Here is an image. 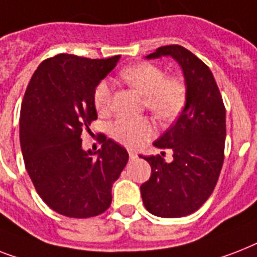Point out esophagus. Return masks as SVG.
I'll list each match as a JSON object with an SVG mask.
<instances>
[{"instance_id": "esophagus-1", "label": "esophagus", "mask_w": 257, "mask_h": 257, "mask_svg": "<svg viewBox=\"0 0 257 257\" xmlns=\"http://www.w3.org/2000/svg\"><path fill=\"white\" fill-rule=\"evenodd\" d=\"M137 156H139V155H137V152H135V151H132V149L129 151V159H131V160H135V159H137Z\"/></svg>"}]
</instances>
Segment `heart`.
I'll use <instances>...</instances> for the list:
<instances>
[{
  "label": "heart",
  "instance_id": "1",
  "mask_svg": "<svg viewBox=\"0 0 257 257\" xmlns=\"http://www.w3.org/2000/svg\"><path fill=\"white\" fill-rule=\"evenodd\" d=\"M120 77L144 96L147 109L161 121L173 120L184 106L187 88L181 78L165 77L160 66L139 62L126 66ZM93 102L100 113H106L112 104V84L101 81L94 89ZM153 125L148 117H120L110 125V136L126 147H139L152 136Z\"/></svg>",
  "mask_w": 257,
  "mask_h": 257
}]
</instances>
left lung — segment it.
<instances>
[{
  "label": "left lung",
  "instance_id": "1",
  "mask_svg": "<svg viewBox=\"0 0 257 257\" xmlns=\"http://www.w3.org/2000/svg\"><path fill=\"white\" fill-rule=\"evenodd\" d=\"M171 56L183 69L187 97L179 118L153 145L171 149L163 156H140L152 168L140 187L145 208L159 217H183L197 211L219 180L224 161L225 106L213 74L195 54L180 45L161 46L147 58Z\"/></svg>",
  "mask_w": 257,
  "mask_h": 257
}]
</instances>
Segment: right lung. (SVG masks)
Returning a JSON list of instances; mask_svg holds the SVG:
<instances>
[{"mask_svg": "<svg viewBox=\"0 0 257 257\" xmlns=\"http://www.w3.org/2000/svg\"><path fill=\"white\" fill-rule=\"evenodd\" d=\"M120 56L90 60L57 54L42 61L22 100L20 143L25 168L48 207L60 215L86 219L112 203V185L129 155L98 135L101 149H82L81 133L97 112L93 93Z\"/></svg>", "mask_w": 257, "mask_h": 257, "instance_id": "right-lung-1", "label": "right lung"}]
</instances>
